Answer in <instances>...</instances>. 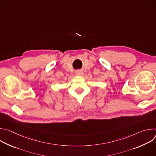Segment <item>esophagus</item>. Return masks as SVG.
I'll return each mask as SVG.
<instances>
[{
  "label": "esophagus",
  "instance_id": "1",
  "mask_svg": "<svg viewBox=\"0 0 156 156\" xmlns=\"http://www.w3.org/2000/svg\"><path fill=\"white\" fill-rule=\"evenodd\" d=\"M75 73L78 76H83V72L81 70H76Z\"/></svg>",
  "mask_w": 156,
  "mask_h": 156
}]
</instances>
